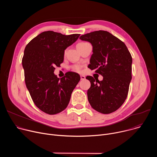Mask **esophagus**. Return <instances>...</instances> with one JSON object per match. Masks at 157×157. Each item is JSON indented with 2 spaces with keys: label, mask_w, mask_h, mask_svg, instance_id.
Segmentation results:
<instances>
[{
  "label": "esophagus",
  "mask_w": 157,
  "mask_h": 157,
  "mask_svg": "<svg viewBox=\"0 0 157 157\" xmlns=\"http://www.w3.org/2000/svg\"><path fill=\"white\" fill-rule=\"evenodd\" d=\"M86 79V77L83 75H81V80H84Z\"/></svg>",
  "instance_id": "1"
}]
</instances>
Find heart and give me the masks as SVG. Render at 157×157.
Instances as JSON below:
<instances>
[{"label": "heart", "instance_id": "obj_1", "mask_svg": "<svg viewBox=\"0 0 157 157\" xmlns=\"http://www.w3.org/2000/svg\"><path fill=\"white\" fill-rule=\"evenodd\" d=\"M86 43H87V42H80V43H78V44H77V48H79V47H81V46H83V45H84V44H86ZM73 68H74V70H76V71H80V70H81V66H80L79 65H75V66H73Z\"/></svg>", "mask_w": 157, "mask_h": 157}]
</instances>
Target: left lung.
Returning <instances> with one entry per match:
<instances>
[{"mask_svg": "<svg viewBox=\"0 0 157 157\" xmlns=\"http://www.w3.org/2000/svg\"><path fill=\"white\" fill-rule=\"evenodd\" d=\"M79 38L93 46L88 68L103 76L101 81L86 77L91 82L87 93L88 101L99 113H113L127 97L132 79V56L125 43L107 31L93 32Z\"/></svg>", "mask_w": 157, "mask_h": 157, "instance_id": "obj_1", "label": "left lung"}]
</instances>
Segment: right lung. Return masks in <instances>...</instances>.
<instances>
[{
  "label": "right lung",
  "instance_id": "1",
  "mask_svg": "<svg viewBox=\"0 0 157 157\" xmlns=\"http://www.w3.org/2000/svg\"><path fill=\"white\" fill-rule=\"evenodd\" d=\"M79 35L43 32L25 48L22 66L26 86L35 105L48 114H56L67 107L81 79L75 72L66 73L60 79L54 74L55 66L63 62L64 50Z\"/></svg>",
  "mask_w": 157,
  "mask_h": 157
}]
</instances>
